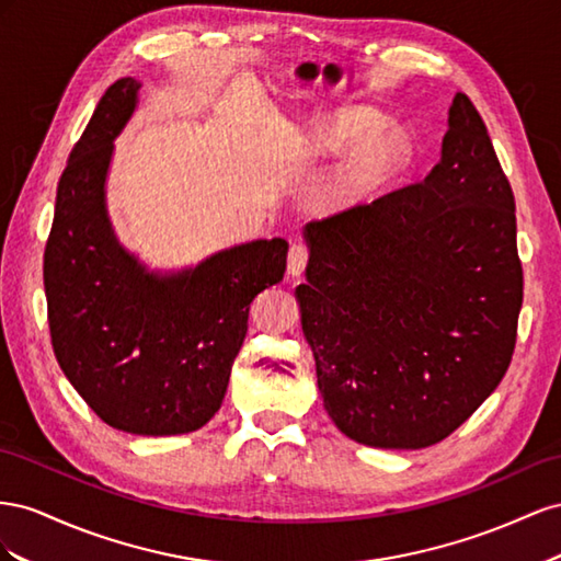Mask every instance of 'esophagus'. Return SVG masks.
<instances>
[{
    "instance_id": "1",
    "label": "esophagus",
    "mask_w": 561,
    "mask_h": 561,
    "mask_svg": "<svg viewBox=\"0 0 561 561\" xmlns=\"http://www.w3.org/2000/svg\"><path fill=\"white\" fill-rule=\"evenodd\" d=\"M308 259H310V249H308V244L294 242V244H291V249H289V275L298 277L300 272L306 270Z\"/></svg>"
}]
</instances>
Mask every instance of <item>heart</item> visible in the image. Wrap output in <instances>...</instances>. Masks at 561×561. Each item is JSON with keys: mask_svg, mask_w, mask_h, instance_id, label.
<instances>
[{"mask_svg": "<svg viewBox=\"0 0 561 561\" xmlns=\"http://www.w3.org/2000/svg\"><path fill=\"white\" fill-rule=\"evenodd\" d=\"M380 119L374 112H345V115L331 119L317 134V142L333 152H347L352 148L359 150L341 181V197L355 202L369 195L382 181L390 179L404 157V138L397 131L377 134ZM369 137L367 141L365 138ZM367 142L364 144L363 140Z\"/></svg>", "mask_w": 561, "mask_h": 561, "instance_id": "obj_1", "label": "heart"}]
</instances>
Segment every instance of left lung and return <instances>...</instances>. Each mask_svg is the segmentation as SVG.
Returning a JSON list of instances; mask_svg holds the SVG:
<instances>
[{"instance_id":"1","label":"left lung","mask_w":561,"mask_h":561,"mask_svg":"<svg viewBox=\"0 0 561 561\" xmlns=\"http://www.w3.org/2000/svg\"><path fill=\"white\" fill-rule=\"evenodd\" d=\"M306 239L296 296L331 421L378 449L449 437L503 380L524 298L515 195L468 95L423 181Z\"/></svg>"}]
</instances>
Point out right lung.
<instances>
[{
    "label": "right lung",
    "mask_w": 561,
    "mask_h": 561,
    "mask_svg": "<svg viewBox=\"0 0 561 561\" xmlns=\"http://www.w3.org/2000/svg\"><path fill=\"white\" fill-rule=\"evenodd\" d=\"M138 89L122 77L103 93L62 169L44 249L46 310L60 369L101 421L183 435L220 409L251 300L284 277L289 244L259 239L164 277L117 244L105 175Z\"/></svg>",
    "instance_id": "obj_1"
}]
</instances>
